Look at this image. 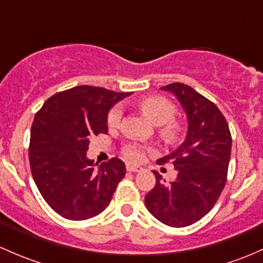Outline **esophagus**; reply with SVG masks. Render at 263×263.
<instances>
[{
	"mask_svg": "<svg viewBox=\"0 0 263 263\" xmlns=\"http://www.w3.org/2000/svg\"><path fill=\"white\" fill-rule=\"evenodd\" d=\"M126 168L127 171H129V173H137V171H141L142 170V167L141 166H137V165H134V164H126Z\"/></svg>",
	"mask_w": 263,
	"mask_h": 263,
	"instance_id": "obj_1",
	"label": "esophagus"
}]
</instances>
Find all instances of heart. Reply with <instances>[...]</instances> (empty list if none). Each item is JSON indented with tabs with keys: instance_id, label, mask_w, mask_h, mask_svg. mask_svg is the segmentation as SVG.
<instances>
[{
	"instance_id": "obj_1",
	"label": "heart",
	"mask_w": 263,
	"mask_h": 263,
	"mask_svg": "<svg viewBox=\"0 0 263 263\" xmlns=\"http://www.w3.org/2000/svg\"><path fill=\"white\" fill-rule=\"evenodd\" d=\"M140 108L156 124H164L162 134L166 137L176 136L178 134V124L174 122L171 118L175 115V107L170 101L164 97H148L140 103ZM123 106L116 104L112 107L107 116V124L109 128H117L120 127L123 118ZM145 146L137 145V143H128L123 147V155L131 161H140L143 156Z\"/></svg>"
}]
</instances>
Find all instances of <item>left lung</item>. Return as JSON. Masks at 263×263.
Masks as SVG:
<instances>
[{
    "instance_id": "8db88e82",
    "label": "left lung",
    "mask_w": 263,
    "mask_h": 263,
    "mask_svg": "<svg viewBox=\"0 0 263 263\" xmlns=\"http://www.w3.org/2000/svg\"><path fill=\"white\" fill-rule=\"evenodd\" d=\"M161 89L180 102L187 134L174 153L157 160V164L170 161L178 176L166 182L154 171L156 184L146 194L145 205L161 223L180 228L200 220L217 203L227 182L232 136L219 108L192 87L173 83Z\"/></svg>"
}]
</instances>
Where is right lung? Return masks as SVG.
<instances>
[{"mask_svg": "<svg viewBox=\"0 0 263 263\" xmlns=\"http://www.w3.org/2000/svg\"><path fill=\"white\" fill-rule=\"evenodd\" d=\"M131 93L79 85L51 96L35 115L29 160L39 192L52 211L70 220L96 217L109 205L126 174L113 157L96 167L87 157L89 140L107 134V115Z\"/></svg>", "mask_w": 263, "mask_h": 263, "instance_id": "right-lung-1", "label": "right lung"}]
</instances>
